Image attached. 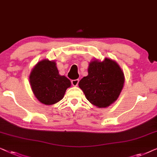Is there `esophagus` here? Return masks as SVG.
Returning a JSON list of instances; mask_svg holds the SVG:
<instances>
[{"instance_id":"obj_1","label":"esophagus","mask_w":157,"mask_h":157,"mask_svg":"<svg viewBox=\"0 0 157 157\" xmlns=\"http://www.w3.org/2000/svg\"><path fill=\"white\" fill-rule=\"evenodd\" d=\"M71 83H72V85L73 86H77V85H78L79 83V80L78 79H76V80H72L71 81Z\"/></svg>"}]
</instances>
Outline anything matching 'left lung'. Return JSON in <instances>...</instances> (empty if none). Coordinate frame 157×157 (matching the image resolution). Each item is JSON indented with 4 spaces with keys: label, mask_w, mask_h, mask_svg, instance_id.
Listing matches in <instances>:
<instances>
[{
    "label": "left lung",
    "mask_w": 157,
    "mask_h": 157,
    "mask_svg": "<svg viewBox=\"0 0 157 157\" xmlns=\"http://www.w3.org/2000/svg\"><path fill=\"white\" fill-rule=\"evenodd\" d=\"M124 84V75L116 62L105 58L89 64L88 75L79 82L87 100L98 108H106L118 99Z\"/></svg>",
    "instance_id": "8db88e82"
}]
</instances>
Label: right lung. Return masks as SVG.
<instances>
[{
    "instance_id": "add662e5",
    "label": "right lung",
    "mask_w": 157,
    "mask_h": 157,
    "mask_svg": "<svg viewBox=\"0 0 157 157\" xmlns=\"http://www.w3.org/2000/svg\"><path fill=\"white\" fill-rule=\"evenodd\" d=\"M33 93L41 103L52 105L64 97L71 82L65 76H61L53 61L44 59L33 67L30 75Z\"/></svg>"
}]
</instances>
